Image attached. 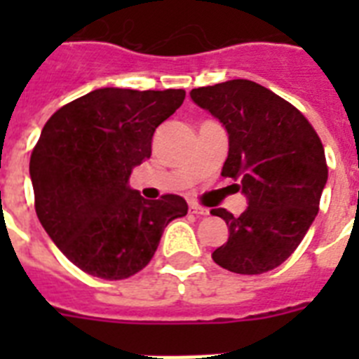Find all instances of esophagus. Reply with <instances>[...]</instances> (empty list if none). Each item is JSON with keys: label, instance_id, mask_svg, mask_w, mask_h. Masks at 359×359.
<instances>
[{"label": "esophagus", "instance_id": "esophagus-1", "mask_svg": "<svg viewBox=\"0 0 359 359\" xmlns=\"http://www.w3.org/2000/svg\"><path fill=\"white\" fill-rule=\"evenodd\" d=\"M190 212L196 214V216H207L208 208L199 207V205H190Z\"/></svg>", "mask_w": 359, "mask_h": 359}]
</instances>
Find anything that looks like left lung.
<instances>
[{
	"instance_id": "8db88e82",
	"label": "left lung",
	"mask_w": 359,
	"mask_h": 359,
	"mask_svg": "<svg viewBox=\"0 0 359 359\" xmlns=\"http://www.w3.org/2000/svg\"><path fill=\"white\" fill-rule=\"evenodd\" d=\"M190 97L227 130L222 177L238 180L248 199L238 218L212 210L229 227L214 262L245 276L273 270L292 255L318 212L328 180L320 137L292 104L255 81L199 87Z\"/></svg>"
}]
</instances>
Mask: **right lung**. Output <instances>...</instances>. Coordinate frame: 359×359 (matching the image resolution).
<instances>
[{
    "mask_svg": "<svg viewBox=\"0 0 359 359\" xmlns=\"http://www.w3.org/2000/svg\"><path fill=\"white\" fill-rule=\"evenodd\" d=\"M182 89L104 87L48 119L31 152L35 210L53 244L83 272L124 279L151 262L163 229L188 214L180 196L149 201L130 175L151 158L154 130L184 102Z\"/></svg>",
    "mask_w": 359,
    "mask_h": 359,
    "instance_id": "add662e5",
    "label": "right lung"
}]
</instances>
